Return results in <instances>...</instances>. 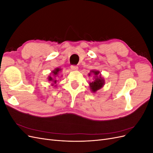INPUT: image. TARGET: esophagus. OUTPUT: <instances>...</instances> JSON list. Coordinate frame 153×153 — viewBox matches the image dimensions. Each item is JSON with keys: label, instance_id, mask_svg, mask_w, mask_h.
Wrapping results in <instances>:
<instances>
[{"label": "esophagus", "instance_id": "esophagus-1", "mask_svg": "<svg viewBox=\"0 0 153 153\" xmlns=\"http://www.w3.org/2000/svg\"><path fill=\"white\" fill-rule=\"evenodd\" d=\"M71 69L73 71H76V70H78V66H71Z\"/></svg>", "mask_w": 153, "mask_h": 153}]
</instances>
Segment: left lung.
I'll return each mask as SVG.
<instances>
[{"instance_id": "8db88e82", "label": "left lung", "mask_w": 153, "mask_h": 153, "mask_svg": "<svg viewBox=\"0 0 153 153\" xmlns=\"http://www.w3.org/2000/svg\"><path fill=\"white\" fill-rule=\"evenodd\" d=\"M92 74L94 75V80L92 82H89V88L91 92L94 93L104 86L105 82L104 78L101 76L100 71L92 69L90 71V73L88 74V75L90 76Z\"/></svg>"}]
</instances>
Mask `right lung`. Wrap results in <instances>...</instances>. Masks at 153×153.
Wrapping results in <instances>:
<instances>
[{
	"mask_svg": "<svg viewBox=\"0 0 153 153\" xmlns=\"http://www.w3.org/2000/svg\"><path fill=\"white\" fill-rule=\"evenodd\" d=\"M62 70V69H61L60 68H56L55 69H54L53 71H51L50 75L48 76V81L52 82V84L51 85L53 86V87H56L57 85L56 83L57 81V77H59V73Z\"/></svg>",
	"mask_w": 153,
	"mask_h": 153,
	"instance_id": "add662e5",
	"label": "right lung"
}]
</instances>
